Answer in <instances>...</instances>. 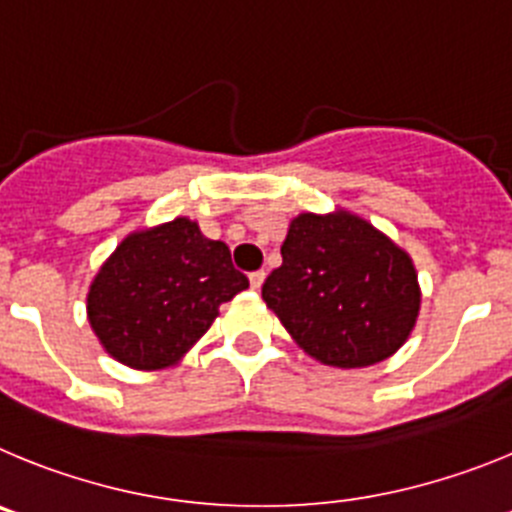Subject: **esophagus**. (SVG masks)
Returning a JSON list of instances; mask_svg holds the SVG:
<instances>
[{"label": "esophagus", "instance_id": "obj_1", "mask_svg": "<svg viewBox=\"0 0 512 512\" xmlns=\"http://www.w3.org/2000/svg\"><path fill=\"white\" fill-rule=\"evenodd\" d=\"M265 283V270H255V273H250V285L255 290H260V285Z\"/></svg>", "mask_w": 512, "mask_h": 512}]
</instances>
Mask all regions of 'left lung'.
Here are the masks:
<instances>
[{"label": "left lung", "instance_id": "8db88e82", "mask_svg": "<svg viewBox=\"0 0 512 512\" xmlns=\"http://www.w3.org/2000/svg\"><path fill=\"white\" fill-rule=\"evenodd\" d=\"M280 255L262 298L311 357L349 370L403 347L421 306L416 267L370 222L349 211L301 214Z\"/></svg>", "mask_w": 512, "mask_h": 512}]
</instances>
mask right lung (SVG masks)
<instances>
[{
	"label": "right lung",
	"instance_id": "right-lung-1",
	"mask_svg": "<svg viewBox=\"0 0 512 512\" xmlns=\"http://www.w3.org/2000/svg\"><path fill=\"white\" fill-rule=\"evenodd\" d=\"M247 285L229 247L181 216L130 234L104 262L89 290V324L122 365L160 370L178 362L219 306Z\"/></svg>",
	"mask_w": 512,
	"mask_h": 512
}]
</instances>
